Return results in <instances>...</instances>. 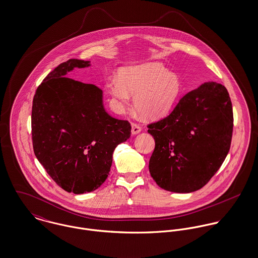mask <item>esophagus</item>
I'll list each match as a JSON object with an SVG mask.
<instances>
[{
    "label": "esophagus",
    "mask_w": 258,
    "mask_h": 258,
    "mask_svg": "<svg viewBox=\"0 0 258 258\" xmlns=\"http://www.w3.org/2000/svg\"><path fill=\"white\" fill-rule=\"evenodd\" d=\"M142 132V127L137 122H132V135L136 136Z\"/></svg>",
    "instance_id": "1"
}]
</instances>
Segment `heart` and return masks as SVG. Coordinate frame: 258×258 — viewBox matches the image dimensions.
<instances>
[{
	"instance_id": "heart-1",
	"label": "heart",
	"mask_w": 258,
	"mask_h": 258,
	"mask_svg": "<svg viewBox=\"0 0 258 258\" xmlns=\"http://www.w3.org/2000/svg\"><path fill=\"white\" fill-rule=\"evenodd\" d=\"M107 89L120 108L128 103L130 93L135 94L137 110L148 117H157L173 106L180 94L181 82L164 66L146 63L121 69L119 80L111 79Z\"/></svg>"
}]
</instances>
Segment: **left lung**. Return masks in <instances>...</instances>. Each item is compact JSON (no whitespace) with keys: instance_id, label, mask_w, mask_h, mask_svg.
Wrapping results in <instances>:
<instances>
[{"instance_id":"obj_1","label":"left lung","mask_w":258,"mask_h":258,"mask_svg":"<svg viewBox=\"0 0 258 258\" xmlns=\"http://www.w3.org/2000/svg\"><path fill=\"white\" fill-rule=\"evenodd\" d=\"M147 127L155 141L148 167L156 184L175 193L197 191L229 153L233 127L229 92L222 84L206 82Z\"/></svg>"}]
</instances>
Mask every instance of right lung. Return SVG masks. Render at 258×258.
Returning a JSON list of instances; mask_svg holds the SVG:
<instances>
[{"instance_id":"add662e5","label":"right lung","mask_w":258,"mask_h":258,"mask_svg":"<svg viewBox=\"0 0 258 258\" xmlns=\"http://www.w3.org/2000/svg\"><path fill=\"white\" fill-rule=\"evenodd\" d=\"M90 61L69 59L51 71L36 89L31 110L33 151L63 190L83 194L107 179L113 152L131 137V123L109 115L103 91L65 75Z\"/></svg>"}]
</instances>
